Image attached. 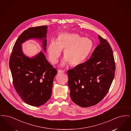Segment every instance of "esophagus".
I'll return each instance as SVG.
<instances>
[{
	"instance_id": "obj_1",
	"label": "esophagus",
	"mask_w": 131,
	"mask_h": 131,
	"mask_svg": "<svg viewBox=\"0 0 131 131\" xmlns=\"http://www.w3.org/2000/svg\"><path fill=\"white\" fill-rule=\"evenodd\" d=\"M58 73H64V71L62 70H58Z\"/></svg>"
}]
</instances>
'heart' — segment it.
<instances>
[{
  "label": "heart",
  "mask_w": 131,
  "mask_h": 131,
  "mask_svg": "<svg viewBox=\"0 0 131 131\" xmlns=\"http://www.w3.org/2000/svg\"><path fill=\"white\" fill-rule=\"evenodd\" d=\"M93 41L77 33H61L56 40L52 39L48 47V53L50 62L56 64L63 50L65 56L61 62L64 66L67 63L77 66L84 62L93 49Z\"/></svg>",
  "instance_id": "obj_1"
}]
</instances>
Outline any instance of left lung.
Instances as JSON below:
<instances>
[{
	"instance_id": "1",
	"label": "left lung",
	"mask_w": 131,
	"mask_h": 131,
	"mask_svg": "<svg viewBox=\"0 0 131 131\" xmlns=\"http://www.w3.org/2000/svg\"><path fill=\"white\" fill-rule=\"evenodd\" d=\"M98 38L100 43L90 58L67 71L71 100L83 107L94 106L105 97L115 75L112 49L105 39Z\"/></svg>"
}]
</instances>
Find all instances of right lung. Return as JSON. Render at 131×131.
<instances>
[{"instance_id": "right-lung-1", "label": "right lung", "mask_w": 131, "mask_h": 131, "mask_svg": "<svg viewBox=\"0 0 131 131\" xmlns=\"http://www.w3.org/2000/svg\"><path fill=\"white\" fill-rule=\"evenodd\" d=\"M48 26L30 27L24 31L14 45L9 60L13 84L20 98L34 106L45 104L51 95L56 69L50 64L41 51L31 58L23 53L21 44L36 39L42 41L45 51L47 47Z\"/></svg>"}]
</instances>
